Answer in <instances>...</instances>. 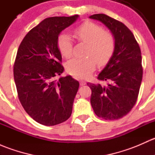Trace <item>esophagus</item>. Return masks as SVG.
Segmentation results:
<instances>
[{
	"instance_id": "34e87169",
	"label": "esophagus",
	"mask_w": 155,
	"mask_h": 155,
	"mask_svg": "<svg viewBox=\"0 0 155 155\" xmlns=\"http://www.w3.org/2000/svg\"><path fill=\"white\" fill-rule=\"evenodd\" d=\"M85 84H86V82H85V81H83V80H81L80 81V85H82V86L85 85Z\"/></svg>"
}]
</instances>
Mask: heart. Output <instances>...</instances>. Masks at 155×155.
<instances>
[{"label":"heart","instance_id":"b5f03b06","mask_svg":"<svg viewBox=\"0 0 155 155\" xmlns=\"http://www.w3.org/2000/svg\"><path fill=\"white\" fill-rule=\"evenodd\" d=\"M79 41L87 44L84 58H74L66 64L69 73L80 79L90 76L96 68L107 64L113 54L115 40L113 34L104 31L102 26L93 22H85L73 31ZM58 48L61 55L70 58L73 53V40L66 34L59 35Z\"/></svg>","mask_w":155,"mask_h":155}]
</instances>
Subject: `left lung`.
<instances>
[{
	"instance_id": "left-lung-1",
	"label": "left lung",
	"mask_w": 155,
	"mask_h": 155,
	"mask_svg": "<svg viewBox=\"0 0 155 155\" xmlns=\"http://www.w3.org/2000/svg\"><path fill=\"white\" fill-rule=\"evenodd\" d=\"M89 18L105 25L115 40L113 54L97 77L107 85L87 83L91 90V104L99 118L119 119L131 110L138 97L143 79L140 46L121 21L105 14H94Z\"/></svg>"
}]
</instances>
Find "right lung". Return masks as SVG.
<instances>
[{"label": "right lung", "mask_w": 155, "mask_h": 155, "mask_svg": "<svg viewBox=\"0 0 155 155\" xmlns=\"http://www.w3.org/2000/svg\"><path fill=\"white\" fill-rule=\"evenodd\" d=\"M78 18H45L26 34L17 51L13 74L18 99L30 116L43 125L61 124L71 115L79 83L70 76L55 80L64 70L57 42Z\"/></svg>", "instance_id": "add662e5"}]
</instances>
